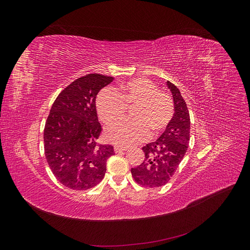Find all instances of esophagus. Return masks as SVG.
<instances>
[{
	"label": "esophagus",
	"mask_w": 250,
	"mask_h": 250,
	"mask_svg": "<svg viewBox=\"0 0 250 250\" xmlns=\"http://www.w3.org/2000/svg\"><path fill=\"white\" fill-rule=\"evenodd\" d=\"M115 152L116 153H119V152H122V151H125V150H127V148L126 147H122V146H115Z\"/></svg>",
	"instance_id": "esophagus-1"
}]
</instances>
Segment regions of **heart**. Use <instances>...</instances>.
<instances>
[{"label":"heart","instance_id":"obj_1","mask_svg":"<svg viewBox=\"0 0 250 250\" xmlns=\"http://www.w3.org/2000/svg\"><path fill=\"white\" fill-rule=\"evenodd\" d=\"M97 112L105 124L122 119L127 108H133L132 118L123 120L106 129L109 142L129 146L163 133L174 117V103L169 94L162 92L153 81L137 78L120 85L117 92L106 88L98 95Z\"/></svg>","mask_w":250,"mask_h":250}]
</instances>
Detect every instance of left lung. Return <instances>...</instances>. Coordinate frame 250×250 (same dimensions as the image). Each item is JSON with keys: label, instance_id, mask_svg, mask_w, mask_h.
Instances as JSON below:
<instances>
[{"label": "left lung", "instance_id": "left-lung-1", "mask_svg": "<svg viewBox=\"0 0 250 250\" xmlns=\"http://www.w3.org/2000/svg\"><path fill=\"white\" fill-rule=\"evenodd\" d=\"M174 101V117L169 127L155 142L142 149L145 158L140 166L131 169L133 179L143 187L165 186L176 172L186 155L190 142V113L179 89L167 82Z\"/></svg>", "mask_w": 250, "mask_h": 250}]
</instances>
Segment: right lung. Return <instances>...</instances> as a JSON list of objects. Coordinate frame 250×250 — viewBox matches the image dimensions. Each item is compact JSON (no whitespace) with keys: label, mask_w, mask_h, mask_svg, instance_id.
Wrapping results in <instances>:
<instances>
[{"label":"right lung","mask_w":250,"mask_h":250,"mask_svg":"<svg viewBox=\"0 0 250 250\" xmlns=\"http://www.w3.org/2000/svg\"><path fill=\"white\" fill-rule=\"evenodd\" d=\"M113 80L88 74L67 85L53 103L43 130L44 155L60 184L83 191L96 187L106 172L113 147L100 144L102 131L96 97Z\"/></svg>","instance_id":"1"}]
</instances>
